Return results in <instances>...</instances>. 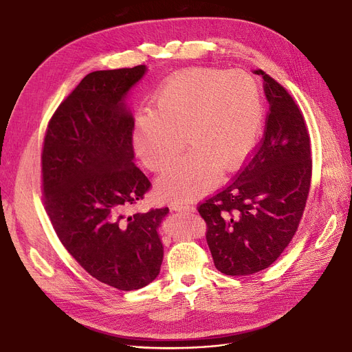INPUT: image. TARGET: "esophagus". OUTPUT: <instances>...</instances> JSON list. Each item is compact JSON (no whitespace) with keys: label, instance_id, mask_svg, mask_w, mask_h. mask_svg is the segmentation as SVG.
I'll list each match as a JSON object with an SVG mask.
<instances>
[{"label":"esophagus","instance_id":"esophagus-1","mask_svg":"<svg viewBox=\"0 0 352 352\" xmlns=\"http://www.w3.org/2000/svg\"><path fill=\"white\" fill-rule=\"evenodd\" d=\"M171 210H175V212H194L195 208L190 206V205H186V204H179V202H174L171 205Z\"/></svg>","mask_w":352,"mask_h":352}]
</instances>
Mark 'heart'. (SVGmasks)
Masks as SVG:
<instances>
[{
    "label": "heart",
    "mask_w": 352,
    "mask_h": 352,
    "mask_svg": "<svg viewBox=\"0 0 352 352\" xmlns=\"http://www.w3.org/2000/svg\"><path fill=\"white\" fill-rule=\"evenodd\" d=\"M263 120V95L252 76L195 67L158 89L154 112L135 122L133 144L140 162L157 171L181 154L186 136L192 148L158 177L155 186L166 199L194 201L214 185L219 166L233 170L252 153Z\"/></svg>",
    "instance_id": "heart-1"
}]
</instances>
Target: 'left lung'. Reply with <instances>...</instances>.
Instances as JSON below:
<instances>
[{
	"mask_svg": "<svg viewBox=\"0 0 352 352\" xmlns=\"http://www.w3.org/2000/svg\"><path fill=\"white\" fill-rule=\"evenodd\" d=\"M270 104L264 139L250 162L198 210L214 267L226 275L268 268L295 236L311 179L305 119L286 89L263 70Z\"/></svg>",
	"mask_w": 352,
	"mask_h": 352,
	"instance_id": "obj_1",
	"label": "left lung"
}]
</instances>
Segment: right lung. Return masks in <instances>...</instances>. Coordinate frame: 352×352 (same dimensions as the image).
<instances>
[{
    "instance_id": "add662e5",
    "label": "right lung",
    "mask_w": 352,
    "mask_h": 352,
    "mask_svg": "<svg viewBox=\"0 0 352 352\" xmlns=\"http://www.w3.org/2000/svg\"><path fill=\"white\" fill-rule=\"evenodd\" d=\"M146 66L87 74L49 122L43 197L66 250L94 278L135 291L160 274L158 229L168 208L126 214L150 188L135 166V119L126 105Z\"/></svg>"
}]
</instances>
